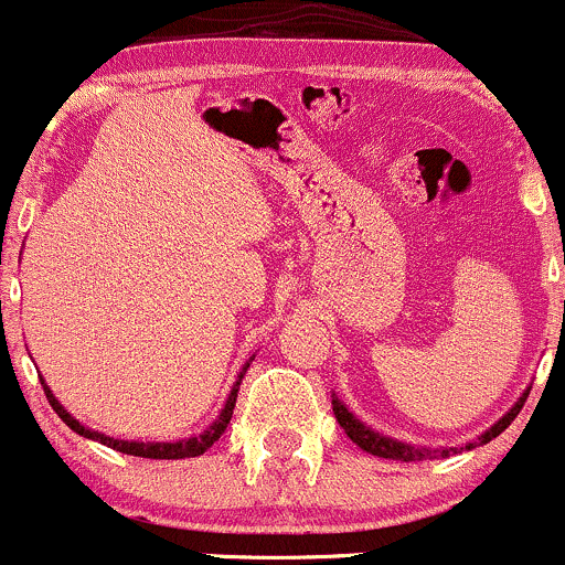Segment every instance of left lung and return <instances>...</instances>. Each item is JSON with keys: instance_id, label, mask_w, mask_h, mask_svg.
Wrapping results in <instances>:
<instances>
[{"instance_id": "1", "label": "left lung", "mask_w": 565, "mask_h": 565, "mask_svg": "<svg viewBox=\"0 0 565 565\" xmlns=\"http://www.w3.org/2000/svg\"><path fill=\"white\" fill-rule=\"evenodd\" d=\"M525 398H527V391L523 393V396H520V402L514 404L512 409H509L507 415H503L499 423H493V426L484 430V434L479 436L477 441H469V445L460 447V450H475L477 445H488L490 439H495V436H499L503 428H509V423H512L514 417L520 415V409H523ZM331 404H333V415H337L339 426L344 428V434H348L350 439H353L355 445L361 447V450H366L369 455H377V458H391V460H426V458H430V455H441V458H447V455L458 450V447H450V450H426V447H415V445H406V441L391 439V436H382V434H377V430H372L369 426H363V423L358 420L353 412H350L348 406L339 402L337 396L331 398Z\"/></svg>"}]
</instances>
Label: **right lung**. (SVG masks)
Returning <instances> with one entry per match:
<instances>
[{"instance_id":"add662e5","label":"right lung","mask_w":565,"mask_h":565,"mask_svg":"<svg viewBox=\"0 0 565 565\" xmlns=\"http://www.w3.org/2000/svg\"><path fill=\"white\" fill-rule=\"evenodd\" d=\"M253 358H256V355H253ZM253 358H250V361H253ZM250 361H247L245 366H242L239 377H236L234 387H232V393H228L226 404H223L221 415H217V420L212 423V426H210L207 430H202V434H196V436H188V439H180V441H126V439H113V436H107V434H99V430H94V428H86V426H83L81 420H75V417H72L70 412H66L64 406L58 404V398L53 396V391H51V387L45 385V380H42V391H45V396H47V402H51L53 412H56V415L62 417V420L66 423V426H70L72 430H75V434L86 436V439H94V441H99V445H107V447H113V450H118V452H126V455H137V458H156V460L196 458V455L207 452L210 447L215 445L217 439H221V434H223V430H226L228 420H232V415H234V404H236V393H239V382H242V377H245V372H247V366H250Z\"/></svg>"}]
</instances>
